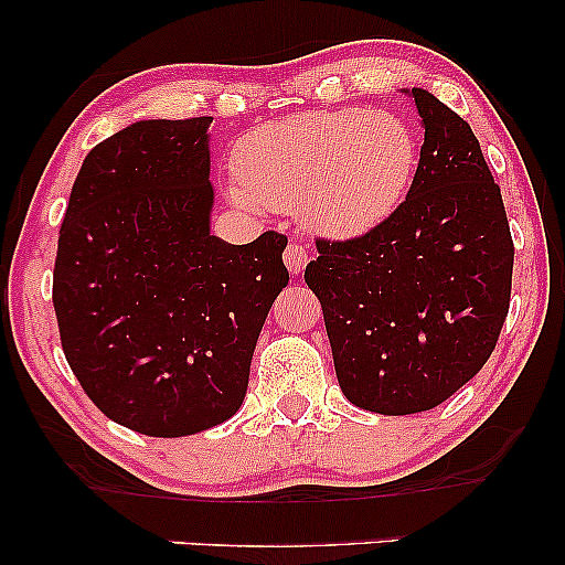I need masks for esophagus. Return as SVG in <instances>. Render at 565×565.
<instances>
[{"instance_id": "34e87169", "label": "esophagus", "mask_w": 565, "mask_h": 565, "mask_svg": "<svg viewBox=\"0 0 565 565\" xmlns=\"http://www.w3.org/2000/svg\"><path fill=\"white\" fill-rule=\"evenodd\" d=\"M285 265H288V269L292 275H300L303 273V267L308 265V259H311V254H308V246L300 244V242H290L288 246H285V254H282Z\"/></svg>"}]
</instances>
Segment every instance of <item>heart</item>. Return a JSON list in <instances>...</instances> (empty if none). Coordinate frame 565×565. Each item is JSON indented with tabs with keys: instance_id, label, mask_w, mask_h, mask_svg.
I'll use <instances>...</instances> for the list:
<instances>
[{
	"instance_id": "heart-1",
	"label": "heart",
	"mask_w": 565,
	"mask_h": 565,
	"mask_svg": "<svg viewBox=\"0 0 565 565\" xmlns=\"http://www.w3.org/2000/svg\"><path fill=\"white\" fill-rule=\"evenodd\" d=\"M228 195L244 207L303 211L331 236L365 234L396 211L416 172V141L398 115L319 110L265 122L236 146Z\"/></svg>"
}]
</instances>
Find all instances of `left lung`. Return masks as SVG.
<instances>
[{"label":"left lung","instance_id":"obj_1","mask_svg":"<svg viewBox=\"0 0 565 565\" xmlns=\"http://www.w3.org/2000/svg\"><path fill=\"white\" fill-rule=\"evenodd\" d=\"M424 122L406 200L352 238H316L306 267L339 388L365 412H429L491 358L512 298L514 242L481 143L458 113L412 89Z\"/></svg>","mask_w":565,"mask_h":565}]
</instances>
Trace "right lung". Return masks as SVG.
<instances>
[{
    "instance_id": "add662e5",
    "label": "right lung",
    "mask_w": 565,
    "mask_h": 565,
    "mask_svg": "<svg viewBox=\"0 0 565 565\" xmlns=\"http://www.w3.org/2000/svg\"><path fill=\"white\" fill-rule=\"evenodd\" d=\"M213 118L141 120L76 174L53 308L66 362L107 419L184 437L242 406L259 331L288 285V236H211Z\"/></svg>"
}]
</instances>
